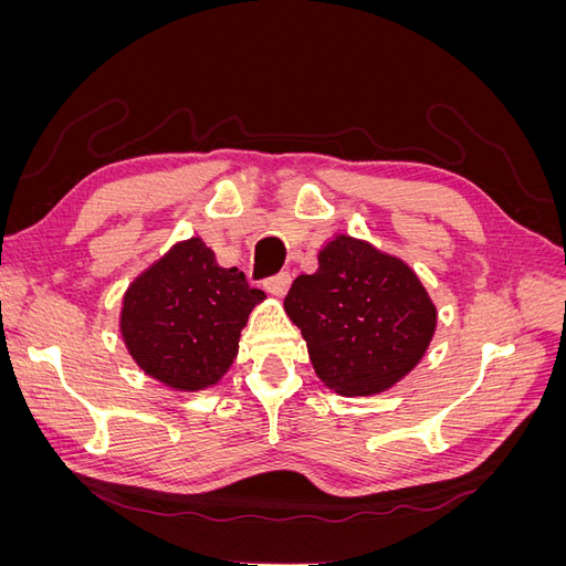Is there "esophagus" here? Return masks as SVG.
<instances>
[{
	"label": "esophagus",
	"mask_w": 566,
	"mask_h": 566,
	"mask_svg": "<svg viewBox=\"0 0 566 566\" xmlns=\"http://www.w3.org/2000/svg\"><path fill=\"white\" fill-rule=\"evenodd\" d=\"M290 273L287 271H281L279 276H271V279H266L264 281V287L269 290V293L273 295V297H283L285 293H287V287H290Z\"/></svg>",
	"instance_id": "34e87169"
}]
</instances>
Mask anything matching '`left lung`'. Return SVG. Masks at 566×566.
Listing matches in <instances>:
<instances>
[{
    "instance_id": "8db88e82",
    "label": "left lung",
    "mask_w": 566,
    "mask_h": 566,
    "mask_svg": "<svg viewBox=\"0 0 566 566\" xmlns=\"http://www.w3.org/2000/svg\"><path fill=\"white\" fill-rule=\"evenodd\" d=\"M285 314L306 339L312 366L342 397H370L413 370L437 328V306L399 256L352 235L318 252L285 295Z\"/></svg>"
}]
</instances>
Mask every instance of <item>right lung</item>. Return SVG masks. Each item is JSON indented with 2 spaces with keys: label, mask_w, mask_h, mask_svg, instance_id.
Segmentation results:
<instances>
[{
  "label": "right lung",
  "mask_w": 566,
  "mask_h": 566,
  "mask_svg": "<svg viewBox=\"0 0 566 566\" xmlns=\"http://www.w3.org/2000/svg\"><path fill=\"white\" fill-rule=\"evenodd\" d=\"M264 297L243 271L219 266L196 235L132 281L119 333L150 378L177 391H198L224 378L248 316Z\"/></svg>",
  "instance_id": "add662e5"
}]
</instances>
